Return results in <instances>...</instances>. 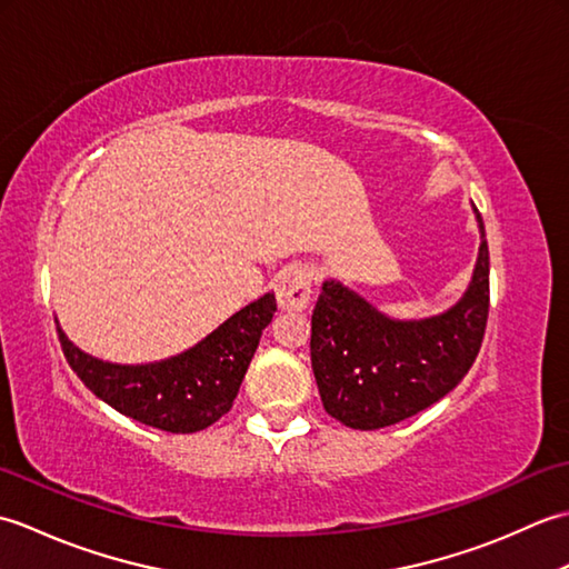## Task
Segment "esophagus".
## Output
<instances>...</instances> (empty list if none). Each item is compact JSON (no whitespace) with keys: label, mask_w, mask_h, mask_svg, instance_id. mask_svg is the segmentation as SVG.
I'll return each instance as SVG.
<instances>
[{"label":"esophagus","mask_w":569,"mask_h":569,"mask_svg":"<svg viewBox=\"0 0 569 569\" xmlns=\"http://www.w3.org/2000/svg\"><path fill=\"white\" fill-rule=\"evenodd\" d=\"M312 296V278L308 269L291 266L276 278V300L283 310H303Z\"/></svg>","instance_id":"1"}]
</instances>
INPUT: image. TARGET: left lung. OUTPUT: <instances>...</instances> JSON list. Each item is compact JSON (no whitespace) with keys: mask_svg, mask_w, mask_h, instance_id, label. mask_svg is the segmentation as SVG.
I'll return each mask as SVG.
<instances>
[{"mask_svg":"<svg viewBox=\"0 0 569 569\" xmlns=\"http://www.w3.org/2000/svg\"><path fill=\"white\" fill-rule=\"evenodd\" d=\"M471 212L479 229L475 271L442 312L393 318L337 278L322 281L310 361L322 406L342 426H396L438 403L475 365L489 316V247L475 204Z\"/></svg>","mask_w":569,"mask_h":569,"instance_id":"1","label":"left lung"}]
</instances>
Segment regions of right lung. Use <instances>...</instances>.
Here are the masks:
<instances>
[{
  "label": "right lung",
  "instance_id": "1",
  "mask_svg": "<svg viewBox=\"0 0 569 569\" xmlns=\"http://www.w3.org/2000/svg\"><path fill=\"white\" fill-rule=\"evenodd\" d=\"M273 312L276 296L269 291L180 355L143 365L92 357L68 340L58 320L56 328L70 369L100 401L143 426L180 435L210 428L232 408Z\"/></svg>",
  "mask_w": 569,
  "mask_h": 569
}]
</instances>
